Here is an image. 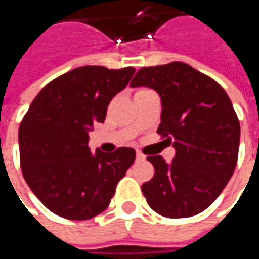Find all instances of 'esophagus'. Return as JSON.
I'll list each match as a JSON object with an SVG mask.
<instances>
[{"label":"esophagus","instance_id":"1","mask_svg":"<svg viewBox=\"0 0 259 259\" xmlns=\"http://www.w3.org/2000/svg\"><path fill=\"white\" fill-rule=\"evenodd\" d=\"M145 159H146V157H145L144 153H141V152H137V160H138V162H144Z\"/></svg>","mask_w":259,"mask_h":259}]
</instances>
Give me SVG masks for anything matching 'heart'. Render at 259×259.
Masks as SVG:
<instances>
[{
  "label": "heart",
  "instance_id": "obj_1",
  "mask_svg": "<svg viewBox=\"0 0 259 259\" xmlns=\"http://www.w3.org/2000/svg\"><path fill=\"white\" fill-rule=\"evenodd\" d=\"M145 92H148V89H139V91L135 93V96H137V95H142V93H145Z\"/></svg>",
  "mask_w": 259,
  "mask_h": 259
}]
</instances>
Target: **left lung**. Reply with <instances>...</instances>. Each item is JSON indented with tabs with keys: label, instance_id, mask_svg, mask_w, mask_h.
<instances>
[{
	"label": "left lung",
	"instance_id": "left-lung-1",
	"mask_svg": "<svg viewBox=\"0 0 259 259\" xmlns=\"http://www.w3.org/2000/svg\"><path fill=\"white\" fill-rule=\"evenodd\" d=\"M133 88L146 86L162 99L157 133L176 156H148L155 176L142 184L146 202L166 218L201 213L221 195L237 164L240 122L232 100L212 78L184 62L141 68Z\"/></svg>",
	"mask_w": 259,
	"mask_h": 259
}]
</instances>
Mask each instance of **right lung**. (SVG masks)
Masks as SVG:
<instances>
[{"label":"right lung","mask_w":259,"mask_h":259,"mask_svg":"<svg viewBox=\"0 0 259 259\" xmlns=\"http://www.w3.org/2000/svg\"><path fill=\"white\" fill-rule=\"evenodd\" d=\"M133 67L75 68L46 85L19 126L25 181L53 213L92 219L109 206L117 183L135 160L133 148L92 153L89 131L106 120L110 100L133 78Z\"/></svg>","instance_id":"add662e5"}]
</instances>
